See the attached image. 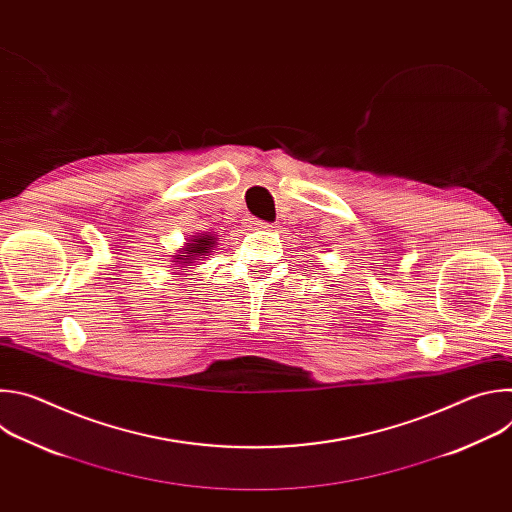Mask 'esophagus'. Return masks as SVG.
Instances as JSON below:
<instances>
[{
  "label": "esophagus",
  "instance_id": "obj_1",
  "mask_svg": "<svg viewBox=\"0 0 512 512\" xmlns=\"http://www.w3.org/2000/svg\"><path fill=\"white\" fill-rule=\"evenodd\" d=\"M251 225H253V227H257V229H265V231H267V229H271V225H269V223H265V221H257V218H253Z\"/></svg>",
  "mask_w": 512,
  "mask_h": 512
}]
</instances>
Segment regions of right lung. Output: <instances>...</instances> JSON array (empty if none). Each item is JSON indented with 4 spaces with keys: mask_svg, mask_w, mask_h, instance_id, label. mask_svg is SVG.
Instances as JSON below:
<instances>
[{
    "mask_svg": "<svg viewBox=\"0 0 512 512\" xmlns=\"http://www.w3.org/2000/svg\"><path fill=\"white\" fill-rule=\"evenodd\" d=\"M214 245H216V239H214L212 235H198V237L190 239V241L186 243V247H184L178 255H174V263H176L178 267L190 265V263H194L198 257L208 255Z\"/></svg>",
    "mask_w": 512,
    "mask_h": 512,
    "instance_id": "obj_1",
    "label": "right lung"
}]
</instances>
